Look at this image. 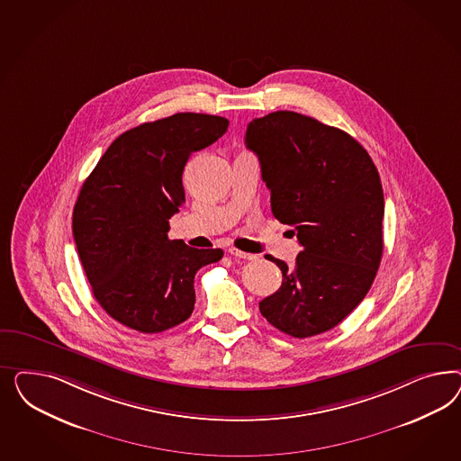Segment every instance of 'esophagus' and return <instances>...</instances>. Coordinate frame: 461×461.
Here are the masks:
<instances>
[{
    "label": "esophagus",
    "instance_id": "1",
    "mask_svg": "<svg viewBox=\"0 0 461 461\" xmlns=\"http://www.w3.org/2000/svg\"><path fill=\"white\" fill-rule=\"evenodd\" d=\"M228 253H230L231 257H235V258H243V260H253V258H257L255 255H251V253H245V251L237 250V249H230Z\"/></svg>",
    "mask_w": 461,
    "mask_h": 461
}]
</instances>
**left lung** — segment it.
I'll use <instances>...</instances> for the list:
<instances>
[{
    "label": "left lung",
    "instance_id": "1",
    "mask_svg": "<svg viewBox=\"0 0 461 461\" xmlns=\"http://www.w3.org/2000/svg\"><path fill=\"white\" fill-rule=\"evenodd\" d=\"M272 212L303 247L282 270L277 293L260 301L274 328L294 338L330 331L358 306L377 276L384 191L377 167L347 131L299 113L274 112L247 126Z\"/></svg>",
    "mask_w": 461,
    "mask_h": 461
}]
</instances>
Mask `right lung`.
I'll return each mask as SVG.
<instances>
[{
  "label": "right lung",
  "instance_id": "obj_1",
  "mask_svg": "<svg viewBox=\"0 0 461 461\" xmlns=\"http://www.w3.org/2000/svg\"><path fill=\"white\" fill-rule=\"evenodd\" d=\"M228 128L223 116L177 113L135 126L113 141L84 181L72 233L93 294L113 320L160 333L194 309V276L221 249L168 240V220L185 203L189 157Z\"/></svg>",
  "mask_w": 461,
  "mask_h": 461
}]
</instances>
